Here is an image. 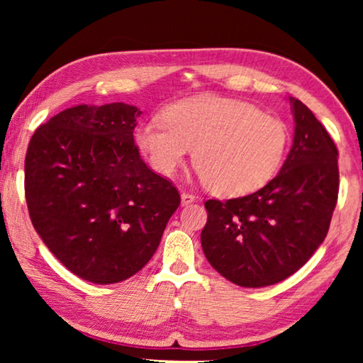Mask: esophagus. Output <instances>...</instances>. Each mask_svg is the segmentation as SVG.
<instances>
[{
  "label": "esophagus",
  "instance_id": "obj_1",
  "mask_svg": "<svg viewBox=\"0 0 363 363\" xmlns=\"http://www.w3.org/2000/svg\"><path fill=\"white\" fill-rule=\"evenodd\" d=\"M194 200H195V195L194 194H190V192H182L181 194V201H182L184 206L189 205V203H192Z\"/></svg>",
  "mask_w": 363,
  "mask_h": 363
}]
</instances>
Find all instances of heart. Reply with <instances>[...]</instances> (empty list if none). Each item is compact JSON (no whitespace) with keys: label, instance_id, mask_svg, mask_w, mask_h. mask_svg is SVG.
Returning <instances> with one entry per match:
<instances>
[{"label":"heart","instance_id":"b5f03b06","mask_svg":"<svg viewBox=\"0 0 363 363\" xmlns=\"http://www.w3.org/2000/svg\"><path fill=\"white\" fill-rule=\"evenodd\" d=\"M162 116L136 131V144L152 169L173 176L194 149L201 179L224 196L262 189L280 171L290 144V131L279 116L216 94L177 101Z\"/></svg>","mask_w":363,"mask_h":363}]
</instances>
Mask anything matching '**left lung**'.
<instances>
[{
    "instance_id": "obj_1",
    "label": "left lung",
    "mask_w": 363,
    "mask_h": 363,
    "mask_svg": "<svg viewBox=\"0 0 363 363\" xmlns=\"http://www.w3.org/2000/svg\"><path fill=\"white\" fill-rule=\"evenodd\" d=\"M294 138L280 173L255 194L208 200L201 248L232 284L269 286L301 269L327 237L340 169L328 131L293 99Z\"/></svg>"
}]
</instances>
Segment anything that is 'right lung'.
<instances>
[{
  "label": "right lung",
  "instance_id": "1",
  "mask_svg": "<svg viewBox=\"0 0 363 363\" xmlns=\"http://www.w3.org/2000/svg\"><path fill=\"white\" fill-rule=\"evenodd\" d=\"M140 110L123 102L65 108L41 125L26 157L35 230L79 279L118 284L155 253L181 203L173 182L134 144Z\"/></svg>",
  "mask_w": 363,
  "mask_h": 363
}]
</instances>
